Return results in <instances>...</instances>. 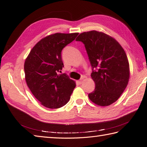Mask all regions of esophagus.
Wrapping results in <instances>:
<instances>
[{
  "instance_id": "34e87169",
  "label": "esophagus",
  "mask_w": 147,
  "mask_h": 147,
  "mask_svg": "<svg viewBox=\"0 0 147 147\" xmlns=\"http://www.w3.org/2000/svg\"><path fill=\"white\" fill-rule=\"evenodd\" d=\"M83 81H84V77H82L80 79V80L78 81V82H79L80 84H82L83 82Z\"/></svg>"
}]
</instances>
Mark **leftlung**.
Masks as SVG:
<instances>
[{
  "label": "left lung",
  "instance_id": "left-lung-1",
  "mask_svg": "<svg viewBox=\"0 0 147 147\" xmlns=\"http://www.w3.org/2000/svg\"><path fill=\"white\" fill-rule=\"evenodd\" d=\"M76 40L84 43L92 67L91 77L96 88L89 98L100 106L112 104L129 79V64L124 49L115 38L96 30L81 33Z\"/></svg>",
  "mask_w": 147,
  "mask_h": 147
}]
</instances>
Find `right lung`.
I'll list each match as a JSON object with an SVG mask.
<instances>
[{"instance_id": "1", "label": "right lung", "mask_w": 147, "mask_h": 147, "mask_svg": "<svg viewBox=\"0 0 147 147\" xmlns=\"http://www.w3.org/2000/svg\"><path fill=\"white\" fill-rule=\"evenodd\" d=\"M78 33H56L37 43L26 59L24 69L27 85L40 104L49 109L65 105L76 86L65 74L58 72L64 67L61 51Z\"/></svg>"}]
</instances>
